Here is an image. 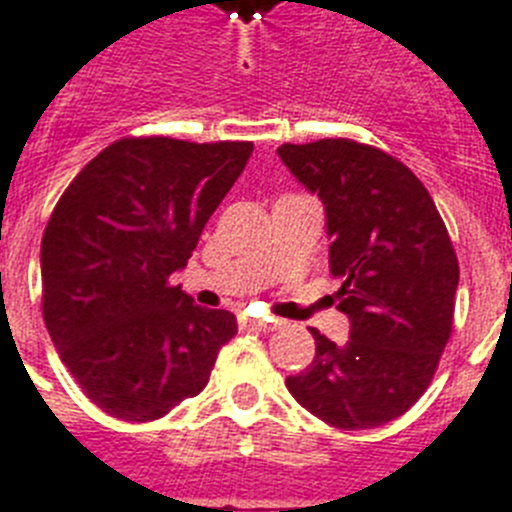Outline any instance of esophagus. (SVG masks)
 <instances>
[{
  "label": "esophagus",
  "instance_id": "34e87169",
  "mask_svg": "<svg viewBox=\"0 0 512 512\" xmlns=\"http://www.w3.org/2000/svg\"><path fill=\"white\" fill-rule=\"evenodd\" d=\"M242 324H244V327H250V330L270 332V330H275V327H278L281 322H278V319H247V317H244Z\"/></svg>",
  "mask_w": 512,
  "mask_h": 512
}]
</instances>
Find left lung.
Instances as JSON below:
<instances>
[{
  "instance_id": "left-lung-1",
  "label": "left lung",
  "mask_w": 512,
  "mask_h": 512,
  "mask_svg": "<svg viewBox=\"0 0 512 512\" xmlns=\"http://www.w3.org/2000/svg\"><path fill=\"white\" fill-rule=\"evenodd\" d=\"M278 157L324 203L337 309L350 319L342 345L311 330L314 361L286 386L332 428H379L425 394L451 337V237L425 185L376 146L322 139L283 144Z\"/></svg>"
}]
</instances>
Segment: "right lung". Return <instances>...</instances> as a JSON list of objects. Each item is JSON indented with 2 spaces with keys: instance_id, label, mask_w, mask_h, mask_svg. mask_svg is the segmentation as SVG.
Instances as JSON below:
<instances>
[{
  "instance_id": "right-lung-1",
  "label": "right lung",
  "mask_w": 512,
  "mask_h": 512,
  "mask_svg": "<svg viewBox=\"0 0 512 512\" xmlns=\"http://www.w3.org/2000/svg\"><path fill=\"white\" fill-rule=\"evenodd\" d=\"M250 141L149 136L102 149L53 208L41 242L43 319L102 412L159 420L208 384L237 317L170 281L242 175Z\"/></svg>"
}]
</instances>
